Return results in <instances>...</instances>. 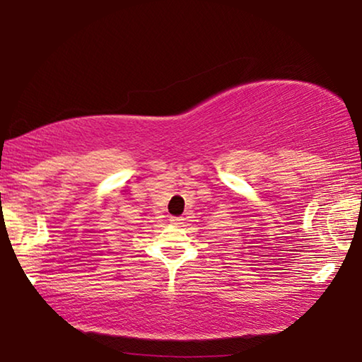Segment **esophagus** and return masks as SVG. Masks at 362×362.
I'll list each match as a JSON object with an SVG mask.
<instances>
[{"instance_id":"1","label":"esophagus","mask_w":362,"mask_h":362,"mask_svg":"<svg viewBox=\"0 0 362 362\" xmlns=\"http://www.w3.org/2000/svg\"><path fill=\"white\" fill-rule=\"evenodd\" d=\"M170 223L174 226H180L183 223V218H177V216H172L170 218Z\"/></svg>"}]
</instances>
